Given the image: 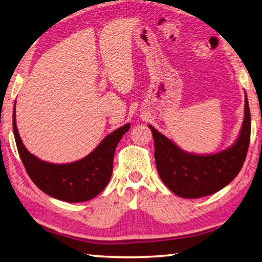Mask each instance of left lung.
<instances>
[{
	"label": "left lung",
	"instance_id": "left-lung-1",
	"mask_svg": "<svg viewBox=\"0 0 262 262\" xmlns=\"http://www.w3.org/2000/svg\"><path fill=\"white\" fill-rule=\"evenodd\" d=\"M155 141L156 166L161 181L182 198H201L219 191L234 180L246 158L251 115L245 95L244 121L235 144L214 155L188 154L149 126Z\"/></svg>",
	"mask_w": 262,
	"mask_h": 262
}]
</instances>
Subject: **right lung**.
<instances>
[{"mask_svg":"<svg viewBox=\"0 0 262 262\" xmlns=\"http://www.w3.org/2000/svg\"><path fill=\"white\" fill-rule=\"evenodd\" d=\"M12 127L24 167L36 187L59 201L81 203L90 201L105 189L112 175L116 147L130 125L126 123L108 134L84 158L63 165L47 163L27 151L17 129L16 106L13 107Z\"/></svg>","mask_w":262,"mask_h":262,"instance_id":"right-lung-1","label":"right lung"}]
</instances>
